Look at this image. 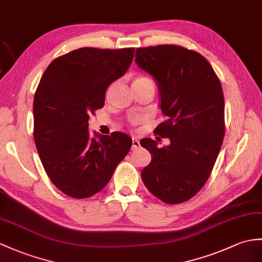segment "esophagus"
Returning <instances> with one entry per match:
<instances>
[{
    "mask_svg": "<svg viewBox=\"0 0 262 262\" xmlns=\"http://www.w3.org/2000/svg\"><path fill=\"white\" fill-rule=\"evenodd\" d=\"M137 147H139V141H138V138L137 137H135L134 136L133 137V141H132V148H137Z\"/></svg>",
    "mask_w": 262,
    "mask_h": 262,
    "instance_id": "34e87169",
    "label": "esophagus"
}]
</instances>
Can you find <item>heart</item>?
<instances>
[{
  "mask_svg": "<svg viewBox=\"0 0 262 262\" xmlns=\"http://www.w3.org/2000/svg\"><path fill=\"white\" fill-rule=\"evenodd\" d=\"M147 80H149L148 78H146V77H144V76H138V77H136L135 79H134L133 83H135V82H142V81H147ZM133 83H132V84H133ZM132 123H133V124H137V123H138V118H134V119L132 120Z\"/></svg>",
  "mask_w": 262,
  "mask_h": 262,
  "instance_id": "1",
  "label": "heart"
}]
</instances>
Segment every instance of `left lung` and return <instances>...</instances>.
Returning a JSON list of instances; mask_svg holds the SVG:
<instances>
[{
  "mask_svg": "<svg viewBox=\"0 0 262 262\" xmlns=\"http://www.w3.org/2000/svg\"><path fill=\"white\" fill-rule=\"evenodd\" d=\"M135 62L153 77L162 113L155 133L169 139L143 138L151 161L141 175L147 190L168 204L193 198L208 181L224 137L221 82L200 53L179 46L136 49Z\"/></svg>",
  "mask_w": 262,
  "mask_h": 262,
  "instance_id": "1",
  "label": "left lung"
}]
</instances>
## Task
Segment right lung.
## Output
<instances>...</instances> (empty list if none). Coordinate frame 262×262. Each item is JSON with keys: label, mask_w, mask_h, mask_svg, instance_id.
Wrapping results in <instances>:
<instances>
[{"label": "right lung", "mask_w": 262, "mask_h": 262, "mask_svg": "<svg viewBox=\"0 0 262 262\" xmlns=\"http://www.w3.org/2000/svg\"><path fill=\"white\" fill-rule=\"evenodd\" d=\"M133 58L134 48H80L54 59L41 78L33 100L34 142L49 179L67 195L84 199L101 191L128 154V135L91 134L88 120Z\"/></svg>", "instance_id": "1"}]
</instances>
